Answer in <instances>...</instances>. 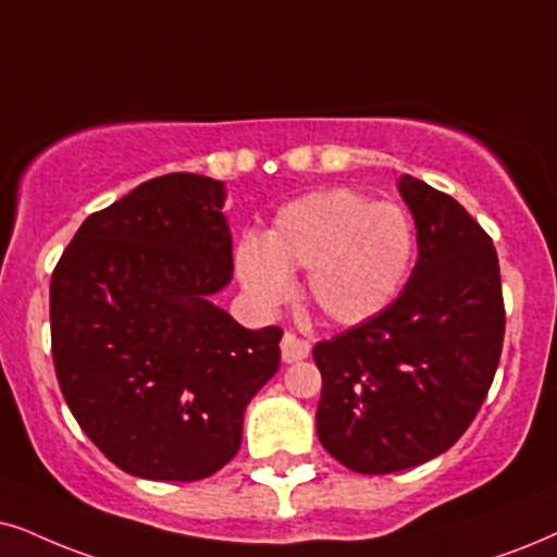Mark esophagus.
Masks as SVG:
<instances>
[{
  "instance_id": "obj_1",
  "label": "esophagus",
  "mask_w": 557,
  "mask_h": 557,
  "mask_svg": "<svg viewBox=\"0 0 557 557\" xmlns=\"http://www.w3.org/2000/svg\"><path fill=\"white\" fill-rule=\"evenodd\" d=\"M280 349H283V362H298V360H306L308 355H311V342L302 339V336L293 334V331H287L283 336V342H280Z\"/></svg>"
}]
</instances>
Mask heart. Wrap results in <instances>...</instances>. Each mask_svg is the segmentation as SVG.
I'll return each instance as SVG.
<instances>
[{
	"label": "heart",
	"mask_w": 557,
	"mask_h": 557,
	"mask_svg": "<svg viewBox=\"0 0 557 557\" xmlns=\"http://www.w3.org/2000/svg\"><path fill=\"white\" fill-rule=\"evenodd\" d=\"M417 255V226L396 202L331 187L287 202L262 238L236 246V274L259 306L274 308L308 272L313 306L336 323H362L398 298Z\"/></svg>",
	"instance_id": "heart-1"
}]
</instances>
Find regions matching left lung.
Returning a JSON list of instances; mask_svg holds the SVG:
<instances>
[{
    "label": "left lung",
    "mask_w": 557,
    "mask_h": 557,
    "mask_svg": "<svg viewBox=\"0 0 557 557\" xmlns=\"http://www.w3.org/2000/svg\"><path fill=\"white\" fill-rule=\"evenodd\" d=\"M419 262L404 293L360 326L313 347L319 440L362 475L417 468L468 432L504 347L496 246L455 197L400 177Z\"/></svg>",
    "instance_id": "1"
}]
</instances>
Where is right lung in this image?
<instances>
[{
    "mask_svg": "<svg viewBox=\"0 0 557 557\" xmlns=\"http://www.w3.org/2000/svg\"><path fill=\"white\" fill-rule=\"evenodd\" d=\"M221 182L174 172L91 213L51 277V351L84 434L125 473L202 481L242 447L283 329L210 302L234 272Z\"/></svg>",
    "mask_w": 557,
    "mask_h": 557,
    "instance_id": "add662e5",
    "label": "right lung"
}]
</instances>
